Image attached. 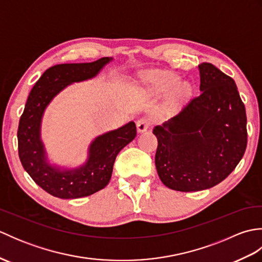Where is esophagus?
Masks as SVG:
<instances>
[{"instance_id":"34e87169","label":"esophagus","mask_w":262,"mask_h":262,"mask_svg":"<svg viewBox=\"0 0 262 262\" xmlns=\"http://www.w3.org/2000/svg\"><path fill=\"white\" fill-rule=\"evenodd\" d=\"M151 126V121L147 118V117H141L136 121V127L138 133H144L148 129V127Z\"/></svg>"}]
</instances>
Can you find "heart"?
<instances>
[{
  "mask_svg": "<svg viewBox=\"0 0 262 262\" xmlns=\"http://www.w3.org/2000/svg\"><path fill=\"white\" fill-rule=\"evenodd\" d=\"M179 80V75L172 73V72H152V73H149L146 76L145 83L151 91L163 92L174 88L178 84ZM177 93L178 99L186 98L188 94L190 93V85H189V83H181L179 88H178Z\"/></svg>",
  "mask_w": 262,
  "mask_h": 262,
  "instance_id": "1",
  "label": "heart"
}]
</instances>
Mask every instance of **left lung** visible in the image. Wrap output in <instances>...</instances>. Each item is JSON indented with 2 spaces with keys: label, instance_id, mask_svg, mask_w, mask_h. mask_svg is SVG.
Instances as JSON below:
<instances>
[{
  "label": "left lung",
  "instance_id": "1",
  "mask_svg": "<svg viewBox=\"0 0 262 262\" xmlns=\"http://www.w3.org/2000/svg\"><path fill=\"white\" fill-rule=\"evenodd\" d=\"M198 68L200 96L153 129L158 174L177 191L219 185L235 169L248 143L246 107L234 80L210 63Z\"/></svg>",
  "mask_w": 262,
  "mask_h": 262
}]
</instances>
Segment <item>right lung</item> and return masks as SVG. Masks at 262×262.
<instances>
[{"label":"right lung","mask_w":262,"mask_h":262,"mask_svg":"<svg viewBox=\"0 0 262 262\" xmlns=\"http://www.w3.org/2000/svg\"><path fill=\"white\" fill-rule=\"evenodd\" d=\"M113 58L92 63L58 64L43 72L28 97L18 128L19 158L32 180L52 196L63 199L86 197L108 185L116 157L136 136L134 121L94 138L84 164L68 169L49 163L41 141V119L47 105L75 82L93 79Z\"/></svg>","instance_id":"1"}]
</instances>
